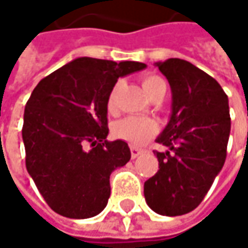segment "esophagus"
<instances>
[{
  "instance_id": "1",
  "label": "esophagus",
  "mask_w": 248,
  "mask_h": 248,
  "mask_svg": "<svg viewBox=\"0 0 248 248\" xmlns=\"http://www.w3.org/2000/svg\"><path fill=\"white\" fill-rule=\"evenodd\" d=\"M142 154H143V149H139V148H135V146L130 148V156H132V159L138 158V156L142 155Z\"/></svg>"
}]
</instances>
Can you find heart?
I'll use <instances>...</instances> for the list:
<instances>
[{
  "mask_svg": "<svg viewBox=\"0 0 248 248\" xmlns=\"http://www.w3.org/2000/svg\"><path fill=\"white\" fill-rule=\"evenodd\" d=\"M142 87L145 93L152 99L154 96L167 92V84L159 76L149 75L142 78ZM116 94L118 86L112 89L108 96V109L113 110L116 105ZM158 130V124L149 118H139V116H127L118 121L112 127V133L116 139L127 142L132 146H142L145 145Z\"/></svg>",
  "mask_w": 248,
  "mask_h": 248,
  "instance_id": "1",
  "label": "heart"
}]
</instances>
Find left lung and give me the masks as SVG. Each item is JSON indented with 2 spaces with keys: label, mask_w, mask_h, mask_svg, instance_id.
<instances>
[{
  "label": "left lung",
  "mask_w": 248,
  "mask_h": 248,
  "mask_svg": "<svg viewBox=\"0 0 248 248\" xmlns=\"http://www.w3.org/2000/svg\"><path fill=\"white\" fill-rule=\"evenodd\" d=\"M172 90L171 121L156 139L159 170L143 185L148 205L161 216L195 210L221 171L230 136L228 97L201 69L181 59L156 63Z\"/></svg>",
  "instance_id": "left-lung-1"
}]
</instances>
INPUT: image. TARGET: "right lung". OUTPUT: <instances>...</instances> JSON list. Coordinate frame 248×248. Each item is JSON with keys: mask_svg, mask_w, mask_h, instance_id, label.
I'll use <instances>...</instances> for the list:
<instances>
[{"mask_svg": "<svg viewBox=\"0 0 248 248\" xmlns=\"http://www.w3.org/2000/svg\"><path fill=\"white\" fill-rule=\"evenodd\" d=\"M138 62L78 57L32 90L24 110L25 167L48 207L67 218L97 216L110 197V173L130 159L124 140H106L108 96Z\"/></svg>", "mask_w": 248, "mask_h": 248, "instance_id": "obj_1", "label": "right lung"}]
</instances>
